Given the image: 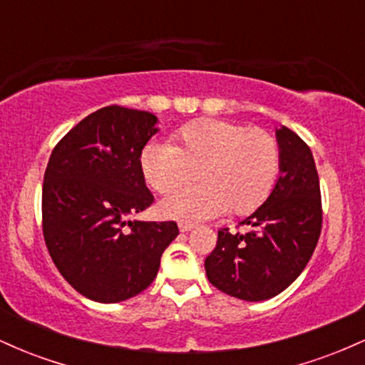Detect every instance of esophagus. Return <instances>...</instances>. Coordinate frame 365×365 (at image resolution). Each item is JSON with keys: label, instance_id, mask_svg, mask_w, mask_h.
I'll return each mask as SVG.
<instances>
[{"label": "esophagus", "instance_id": "esophagus-1", "mask_svg": "<svg viewBox=\"0 0 365 365\" xmlns=\"http://www.w3.org/2000/svg\"><path fill=\"white\" fill-rule=\"evenodd\" d=\"M194 223L192 221H178V228L180 232H190L192 228H194Z\"/></svg>", "mask_w": 365, "mask_h": 365}]
</instances>
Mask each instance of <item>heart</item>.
Segmentation results:
<instances>
[{
	"instance_id": "obj_1",
	"label": "heart",
	"mask_w": 365,
	"mask_h": 365,
	"mask_svg": "<svg viewBox=\"0 0 365 365\" xmlns=\"http://www.w3.org/2000/svg\"><path fill=\"white\" fill-rule=\"evenodd\" d=\"M282 150L271 133L233 121L202 118L173 133V144L150 142L140 153V171L153 190L170 195L193 181L195 187L170 197L163 209L175 217L216 216L230 209L247 215L274 188Z\"/></svg>"
}]
</instances>
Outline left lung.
I'll use <instances>...</instances> for the list:
<instances>
[{
	"label": "left lung",
	"instance_id": "left-lung-1",
	"mask_svg": "<svg viewBox=\"0 0 365 365\" xmlns=\"http://www.w3.org/2000/svg\"><path fill=\"white\" fill-rule=\"evenodd\" d=\"M276 135L282 175L273 192L254 215L240 221L238 226H249L247 232L217 230L216 247L204 264L217 290L249 302L271 299L290 287L321 235V188L311 149L287 127Z\"/></svg>",
	"mask_w": 365,
	"mask_h": 365
}]
</instances>
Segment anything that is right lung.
<instances>
[{
  "label": "right lung",
  "instance_id": "right-lung-1",
  "mask_svg": "<svg viewBox=\"0 0 365 365\" xmlns=\"http://www.w3.org/2000/svg\"><path fill=\"white\" fill-rule=\"evenodd\" d=\"M158 118L106 106L54 145L43 183V235L54 266L78 293L103 304L135 297L156 278L175 221H128L154 202L140 153Z\"/></svg>",
  "mask_w": 365,
  "mask_h": 365
}]
</instances>
